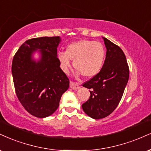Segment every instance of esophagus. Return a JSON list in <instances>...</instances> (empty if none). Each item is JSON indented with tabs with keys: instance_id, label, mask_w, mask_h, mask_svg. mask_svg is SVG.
<instances>
[{
	"instance_id": "34e87169",
	"label": "esophagus",
	"mask_w": 151,
	"mask_h": 151,
	"mask_svg": "<svg viewBox=\"0 0 151 151\" xmlns=\"http://www.w3.org/2000/svg\"><path fill=\"white\" fill-rule=\"evenodd\" d=\"M70 88H72V89H73V90H77L79 88V87H80V86H79V83L74 82V81H70Z\"/></svg>"
}]
</instances>
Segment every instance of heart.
Returning a JSON list of instances; mask_svg holds the SVG:
<instances>
[{
    "instance_id": "heart-1",
    "label": "heart",
    "mask_w": 151,
    "mask_h": 151,
    "mask_svg": "<svg viewBox=\"0 0 151 151\" xmlns=\"http://www.w3.org/2000/svg\"><path fill=\"white\" fill-rule=\"evenodd\" d=\"M105 49L101 43L91 40H81L70 43L66 52H60L58 60L63 72L68 73L73 60L74 68L78 74L91 78L102 70L105 60Z\"/></svg>"
}]
</instances>
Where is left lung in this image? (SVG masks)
<instances>
[{
	"mask_svg": "<svg viewBox=\"0 0 151 151\" xmlns=\"http://www.w3.org/2000/svg\"><path fill=\"white\" fill-rule=\"evenodd\" d=\"M106 57L102 70L82 86L91 89L90 97L83 103V110L93 119H102L112 113L120 102L129 80V69L124 52L103 38Z\"/></svg>",
	"mask_w": 151,
	"mask_h": 151,
	"instance_id": "obj_1",
	"label": "left lung"
}]
</instances>
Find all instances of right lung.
Instances as JSON below:
<instances>
[{
    "instance_id": "add662e5",
    "label": "right lung",
    "mask_w": 151,
    "mask_h": 151,
    "mask_svg": "<svg viewBox=\"0 0 151 151\" xmlns=\"http://www.w3.org/2000/svg\"><path fill=\"white\" fill-rule=\"evenodd\" d=\"M59 36L27 40L18 49L12 63V74L18 100L29 113L43 118L59 106L61 96L68 89L70 80L60 67L57 57ZM40 49L42 58L32 60Z\"/></svg>"
}]
</instances>
